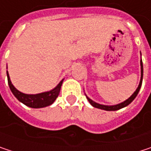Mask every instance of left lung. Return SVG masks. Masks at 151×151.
<instances>
[{
    "instance_id": "1",
    "label": "left lung",
    "mask_w": 151,
    "mask_h": 151,
    "mask_svg": "<svg viewBox=\"0 0 151 151\" xmlns=\"http://www.w3.org/2000/svg\"><path fill=\"white\" fill-rule=\"evenodd\" d=\"M140 65H141V79H140V83H139V86H138V87L136 88V90L135 91V93L128 99V100H126L125 101H123V102H122V103H119V104H117V105H113V106H106V105H102V104H99V103H97V102H95V101H92L90 98H88L86 95V99L88 100V101H89V103L91 104V105L93 106H94V107H96V108H100V109H103V110H106V111H115V110H119V109H121V108H122V107H125V106H127L128 105H129L134 100H135V98L136 97V95L138 94V93H139V90H140V88H141V86H142V76H143V66H142V59H141V61H140Z\"/></svg>"
}]
</instances>
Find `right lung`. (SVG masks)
<instances>
[{
  "label": "right lung",
  "mask_w": 151,
  "mask_h": 151,
  "mask_svg": "<svg viewBox=\"0 0 151 151\" xmlns=\"http://www.w3.org/2000/svg\"><path fill=\"white\" fill-rule=\"evenodd\" d=\"M7 77H8V83H9V88H10L12 93L15 95V98L20 102L23 103L24 105L28 106L29 107H32V108H41V107H45V106L51 105L55 101V100L58 98V96L60 93L62 83L64 81V79H62L58 83V85L50 91L37 93V94H27V93H23L18 91L13 86L8 71H7Z\"/></svg>",
  "instance_id": "add662e5"
}]
</instances>
